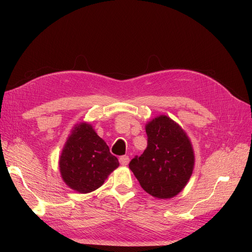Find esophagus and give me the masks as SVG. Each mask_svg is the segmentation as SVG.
Returning <instances> with one entry per match:
<instances>
[{"mask_svg":"<svg viewBox=\"0 0 252 252\" xmlns=\"http://www.w3.org/2000/svg\"><path fill=\"white\" fill-rule=\"evenodd\" d=\"M119 161H120L121 165L126 166L129 163V157L128 156H122V157H120Z\"/></svg>","mask_w":252,"mask_h":252,"instance_id":"34e87169","label":"esophagus"}]
</instances>
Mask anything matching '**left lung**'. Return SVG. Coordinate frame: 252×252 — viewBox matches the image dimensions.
Listing matches in <instances>:
<instances>
[{"label": "left lung", "instance_id": "obj_1", "mask_svg": "<svg viewBox=\"0 0 252 252\" xmlns=\"http://www.w3.org/2000/svg\"><path fill=\"white\" fill-rule=\"evenodd\" d=\"M147 148L135 156L129 168L147 193L170 199L185 187L192 174L194 156L183 129L166 116L146 125Z\"/></svg>", "mask_w": 252, "mask_h": 252}]
</instances>
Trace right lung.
<instances>
[{
    "label": "right lung",
    "instance_id": "right-lung-1",
    "mask_svg": "<svg viewBox=\"0 0 252 252\" xmlns=\"http://www.w3.org/2000/svg\"><path fill=\"white\" fill-rule=\"evenodd\" d=\"M119 166L107 144L88 124L74 128L60 158V170L66 184L75 191L88 193L103 185Z\"/></svg>",
    "mask_w": 252,
    "mask_h": 252
}]
</instances>
